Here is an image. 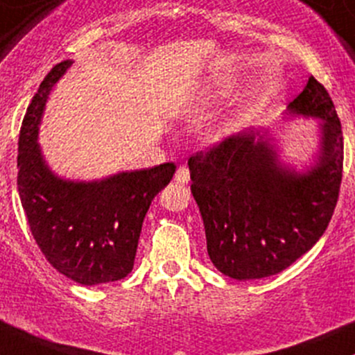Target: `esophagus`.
Masks as SVG:
<instances>
[{"instance_id":"obj_1","label":"esophagus","mask_w":355,"mask_h":355,"mask_svg":"<svg viewBox=\"0 0 355 355\" xmlns=\"http://www.w3.org/2000/svg\"><path fill=\"white\" fill-rule=\"evenodd\" d=\"M175 180H177V184H189L190 180V170L189 166L185 165H180L175 171Z\"/></svg>"}]
</instances>
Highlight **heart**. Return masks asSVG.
I'll list each match as a JSON object with an SVG mask.
<instances>
[{
	"mask_svg": "<svg viewBox=\"0 0 355 355\" xmlns=\"http://www.w3.org/2000/svg\"><path fill=\"white\" fill-rule=\"evenodd\" d=\"M227 92H229V87L224 83H214L210 84L205 91L197 92L196 96L190 97L187 107L197 109L198 106H205V104H210L214 103V101L220 99V97L227 96Z\"/></svg>",
	"mask_w": 355,
	"mask_h": 355,
	"instance_id": "heart-1",
	"label": "heart"
}]
</instances>
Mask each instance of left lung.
Listing matches in <instances>:
<instances>
[{"mask_svg":"<svg viewBox=\"0 0 355 355\" xmlns=\"http://www.w3.org/2000/svg\"><path fill=\"white\" fill-rule=\"evenodd\" d=\"M288 111L323 119L320 155L306 173L283 166L268 135L254 130L189 158L210 261L229 278L258 279L286 270L313 248L334 216L344 168L336 106L311 76Z\"/></svg>","mask_w":355,"mask_h":355,"instance_id":"1","label":"left lung"}]
</instances>
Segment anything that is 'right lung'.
Listing matches in <instances>:
<instances>
[{
	"label": "right lung",
	"mask_w": 355,
	"mask_h": 355,
	"mask_svg": "<svg viewBox=\"0 0 355 355\" xmlns=\"http://www.w3.org/2000/svg\"><path fill=\"white\" fill-rule=\"evenodd\" d=\"M72 60L46 73L23 118L18 139V193L33 239L58 272L85 286L126 278L133 270L151 200L170 184L175 163L123 171L99 182L58 178L38 146L50 91Z\"/></svg>",
	"instance_id": "add662e5"
}]
</instances>
